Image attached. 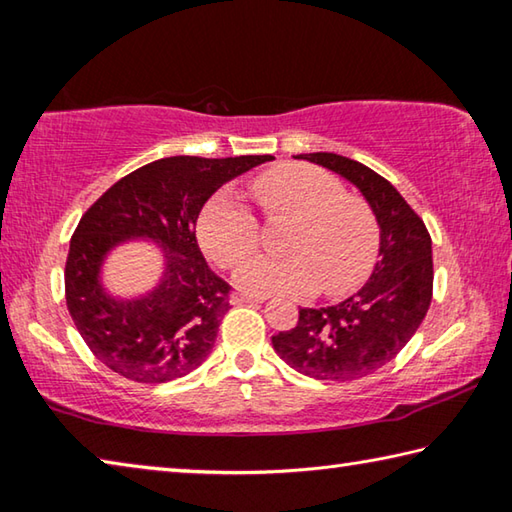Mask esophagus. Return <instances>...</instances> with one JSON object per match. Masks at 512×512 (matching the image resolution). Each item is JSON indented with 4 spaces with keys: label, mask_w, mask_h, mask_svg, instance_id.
Instances as JSON below:
<instances>
[{
    "label": "esophagus",
    "mask_w": 512,
    "mask_h": 512,
    "mask_svg": "<svg viewBox=\"0 0 512 512\" xmlns=\"http://www.w3.org/2000/svg\"><path fill=\"white\" fill-rule=\"evenodd\" d=\"M266 296H253V293H232V305H241V302H264Z\"/></svg>",
    "instance_id": "34e87169"
}]
</instances>
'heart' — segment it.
<instances>
[{"label": "heart", "instance_id": "b5f03b06", "mask_svg": "<svg viewBox=\"0 0 512 512\" xmlns=\"http://www.w3.org/2000/svg\"><path fill=\"white\" fill-rule=\"evenodd\" d=\"M266 216L293 219L287 257H253L257 221L235 196L219 194L198 219V241L216 266H237L235 284L253 296H309L325 284L341 296L366 280L379 250V225L361 196L309 164L287 162L253 180Z\"/></svg>", "mask_w": 512, "mask_h": 512}]
</instances>
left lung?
Here are the masks:
<instances>
[{
  "mask_svg": "<svg viewBox=\"0 0 512 512\" xmlns=\"http://www.w3.org/2000/svg\"><path fill=\"white\" fill-rule=\"evenodd\" d=\"M359 189L379 225V259L370 280L339 305L302 307L293 329L273 336V350L314 379L352 381L397 357L427 316L433 289L431 237L402 194L357 160L302 153Z\"/></svg>",
  "mask_w": 512,
  "mask_h": 512,
  "instance_id": "obj_1",
  "label": "left lung"
}]
</instances>
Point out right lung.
Masks as SVG:
<instances>
[{
    "label": "right lung",
    "instance_id": "obj_1",
    "mask_svg": "<svg viewBox=\"0 0 512 512\" xmlns=\"http://www.w3.org/2000/svg\"><path fill=\"white\" fill-rule=\"evenodd\" d=\"M273 155H173L117 180L83 214L69 241L65 300L83 341L103 366L140 384L196 370L212 352L230 309V284L210 271L196 221L216 189ZM153 240L165 255L161 282L137 299L102 289L100 266L124 240Z\"/></svg>",
    "mask_w": 512,
    "mask_h": 512
}]
</instances>
